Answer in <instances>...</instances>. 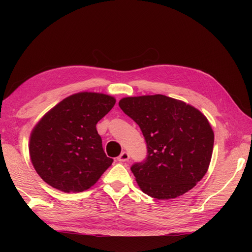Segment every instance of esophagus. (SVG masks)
<instances>
[{
    "mask_svg": "<svg viewBox=\"0 0 252 252\" xmlns=\"http://www.w3.org/2000/svg\"><path fill=\"white\" fill-rule=\"evenodd\" d=\"M130 159V155L127 154L126 152H123V153H121V155L119 157H118V160H119V161H121V162H125V161H127V160Z\"/></svg>",
    "mask_w": 252,
    "mask_h": 252,
    "instance_id": "1",
    "label": "esophagus"
}]
</instances>
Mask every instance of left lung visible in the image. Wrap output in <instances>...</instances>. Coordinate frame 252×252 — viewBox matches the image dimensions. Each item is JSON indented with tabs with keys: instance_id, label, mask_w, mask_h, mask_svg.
Instances as JSON below:
<instances>
[{
	"instance_id": "8db88e82",
	"label": "left lung",
	"mask_w": 252,
	"mask_h": 252,
	"mask_svg": "<svg viewBox=\"0 0 252 252\" xmlns=\"http://www.w3.org/2000/svg\"><path fill=\"white\" fill-rule=\"evenodd\" d=\"M119 106L147 144L145 161L131 168L140 189L157 199H172L196 186L207 173L215 143L206 116L161 94L123 97Z\"/></svg>"
}]
</instances>
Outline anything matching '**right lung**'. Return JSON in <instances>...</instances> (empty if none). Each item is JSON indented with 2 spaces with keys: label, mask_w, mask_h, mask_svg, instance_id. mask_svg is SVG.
I'll return each instance as SVG.
<instances>
[{
  "label": "right lung",
  "mask_w": 252,
  "mask_h": 252,
  "mask_svg": "<svg viewBox=\"0 0 252 252\" xmlns=\"http://www.w3.org/2000/svg\"><path fill=\"white\" fill-rule=\"evenodd\" d=\"M116 104L110 95L80 92L60 101L31 131V162L45 183L63 192L89 189L112 161L96 123Z\"/></svg>",
  "instance_id": "1"
}]
</instances>
